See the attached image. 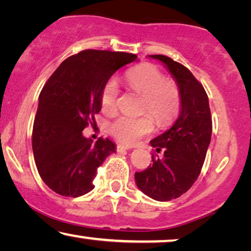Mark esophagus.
I'll list each match as a JSON object with an SVG mask.
<instances>
[{"label":"esophagus","instance_id":"esophagus-1","mask_svg":"<svg viewBox=\"0 0 251 251\" xmlns=\"http://www.w3.org/2000/svg\"><path fill=\"white\" fill-rule=\"evenodd\" d=\"M130 148L127 147V145H123V144H118L117 145V152H124L127 151V150H129Z\"/></svg>","mask_w":251,"mask_h":251}]
</instances>
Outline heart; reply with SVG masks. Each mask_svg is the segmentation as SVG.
<instances>
[{
	"label": "heart",
	"instance_id": "obj_1",
	"mask_svg": "<svg viewBox=\"0 0 251 251\" xmlns=\"http://www.w3.org/2000/svg\"><path fill=\"white\" fill-rule=\"evenodd\" d=\"M126 82L130 90L143 96L142 111L152 114L160 127L169 126L177 119L181 110L180 88L176 81L166 77L158 67L152 64L133 67L126 73ZM119 95L121 91L115 78L108 80L100 93L103 113L114 114L117 110ZM153 128L154 121L151 115L137 118L121 116L109 127L114 137L125 144L135 143Z\"/></svg>",
	"mask_w": 251,
	"mask_h": 251
}]
</instances>
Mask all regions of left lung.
Returning <instances> with one entry per match:
<instances>
[{
	"label": "left lung",
	"instance_id": "left-lung-1",
	"mask_svg": "<svg viewBox=\"0 0 251 251\" xmlns=\"http://www.w3.org/2000/svg\"><path fill=\"white\" fill-rule=\"evenodd\" d=\"M162 62L180 88L181 110L167 132L150 142L162 158L152 155L153 163L135 173L141 192L159 201L175 200L197 180L211 142L212 117L208 97L193 73L164 55H149Z\"/></svg>",
	"mask_w": 251,
	"mask_h": 251
}]
</instances>
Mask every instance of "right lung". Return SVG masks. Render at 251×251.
Returning <instances> with one entry per match:
<instances>
[{
    "label": "right lung",
    "mask_w": 251,
    "mask_h": 251,
    "mask_svg": "<svg viewBox=\"0 0 251 251\" xmlns=\"http://www.w3.org/2000/svg\"><path fill=\"white\" fill-rule=\"evenodd\" d=\"M135 54L87 50L70 56L48 78L39 95L32 128V151L43 181L62 196L78 197L95 188L97 169L116 152L109 138L82 135L100 106L111 75L136 61Z\"/></svg>",
    "instance_id": "right-lung-1"
}]
</instances>
